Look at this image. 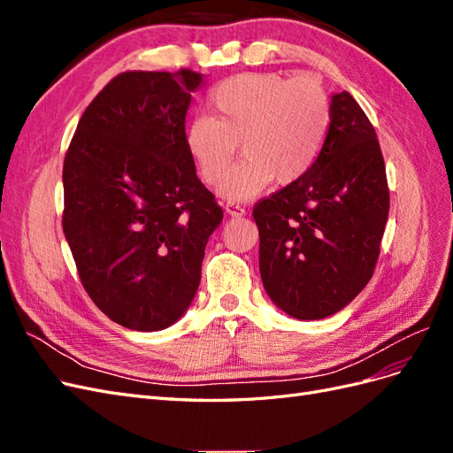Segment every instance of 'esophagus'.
Segmentation results:
<instances>
[{
  "mask_svg": "<svg viewBox=\"0 0 453 453\" xmlns=\"http://www.w3.org/2000/svg\"><path fill=\"white\" fill-rule=\"evenodd\" d=\"M225 211H226L228 215H232V217H242V215H245V208H243V205L236 203V202H228V203L225 205Z\"/></svg>",
  "mask_w": 453,
  "mask_h": 453,
  "instance_id": "1",
  "label": "esophagus"
}]
</instances>
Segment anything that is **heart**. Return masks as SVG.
<instances>
[{
  "label": "heart",
  "instance_id": "obj_1",
  "mask_svg": "<svg viewBox=\"0 0 453 453\" xmlns=\"http://www.w3.org/2000/svg\"><path fill=\"white\" fill-rule=\"evenodd\" d=\"M211 115L190 119L183 132L187 155L208 187L223 181L242 145L243 160L221 193L248 200L270 185L298 183L318 162L333 109L318 79L281 73H240L219 83L208 98Z\"/></svg>",
  "mask_w": 453,
  "mask_h": 453
}]
</instances>
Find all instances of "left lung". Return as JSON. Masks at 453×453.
I'll list each match as a JSON object with an SVG mask.
<instances>
[{
    "instance_id": "left-lung-1",
    "label": "left lung",
    "mask_w": 453,
    "mask_h": 453,
    "mask_svg": "<svg viewBox=\"0 0 453 453\" xmlns=\"http://www.w3.org/2000/svg\"><path fill=\"white\" fill-rule=\"evenodd\" d=\"M315 166L253 205L258 270L273 304L296 319H323L370 281L389 213V187L372 122L349 92Z\"/></svg>"
}]
</instances>
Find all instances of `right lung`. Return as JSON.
Segmentation results:
<instances>
[{
	"instance_id": "obj_1",
	"label": "right lung",
	"mask_w": 453,
	"mask_h": 453,
	"mask_svg": "<svg viewBox=\"0 0 453 453\" xmlns=\"http://www.w3.org/2000/svg\"><path fill=\"white\" fill-rule=\"evenodd\" d=\"M200 83L193 70L119 73L85 109L64 158L62 228L79 280L132 331L181 318L223 221L183 142Z\"/></svg>"
}]
</instances>
